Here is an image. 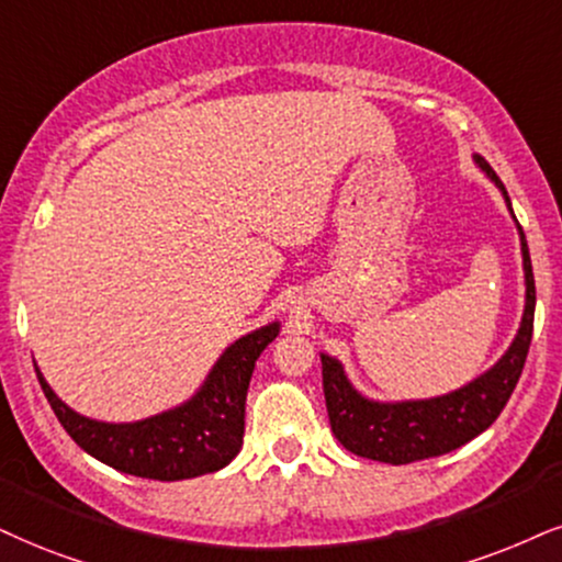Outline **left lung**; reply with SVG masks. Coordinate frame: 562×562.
<instances>
[{
	"mask_svg": "<svg viewBox=\"0 0 562 562\" xmlns=\"http://www.w3.org/2000/svg\"><path fill=\"white\" fill-rule=\"evenodd\" d=\"M474 164L493 179L497 190L508 205L510 216H514V205H510L508 192L493 166L480 154H474ZM518 239H521V258H524V315L518 334L510 341L508 351L467 383L459 391H450L446 396L435 398H417V401H375L367 398L351 385L346 375L344 364L336 357L321 355L323 362V393L325 406H328L330 429L338 442L351 453L362 456V459L383 461V463H412L422 459H432V456L450 453V450L461 448L463 442L474 440L476 435L484 432L503 406L508 404L510 393L521 378L526 355H529L531 330H535V273H531L529 245H526L524 228L518 226Z\"/></svg>",
	"mask_w": 562,
	"mask_h": 562,
	"instance_id": "1",
	"label": "left lung"
}]
</instances>
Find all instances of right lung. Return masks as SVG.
I'll list each match as a JSON object with an SVG mask.
<instances>
[{
    "label": "right lung",
    "mask_w": 562,
    "mask_h": 562,
    "mask_svg": "<svg viewBox=\"0 0 562 562\" xmlns=\"http://www.w3.org/2000/svg\"><path fill=\"white\" fill-rule=\"evenodd\" d=\"M273 321L226 346L195 396L137 422H99L69 408L36 367L38 383L67 435L86 453L116 472L177 482L224 469L245 438L249 378L262 349L279 336Z\"/></svg>",
    "instance_id": "add662e5"
}]
</instances>
